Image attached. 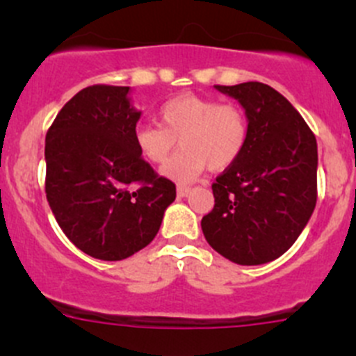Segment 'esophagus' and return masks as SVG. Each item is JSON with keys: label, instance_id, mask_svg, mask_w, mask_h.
<instances>
[{"label": "esophagus", "instance_id": "1", "mask_svg": "<svg viewBox=\"0 0 356 356\" xmlns=\"http://www.w3.org/2000/svg\"><path fill=\"white\" fill-rule=\"evenodd\" d=\"M189 191H191V188H188V186H177V196H188Z\"/></svg>", "mask_w": 356, "mask_h": 356}]
</instances>
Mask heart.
<instances>
[{"label":"heart","mask_w":356,"mask_h":356,"mask_svg":"<svg viewBox=\"0 0 356 356\" xmlns=\"http://www.w3.org/2000/svg\"><path fill=\"white\" fill-rule=\"evenodd\" d=\"M160 125L141 124L136 127L134 141L146 161L161 165L182 145L163 174L174 181H193L210 167L224 170L231 167L245 149L250 122L238 103H220L215 98L182 95L168 99L158 111Z\"/></svg>","instance_id":"1"}]
</instances>
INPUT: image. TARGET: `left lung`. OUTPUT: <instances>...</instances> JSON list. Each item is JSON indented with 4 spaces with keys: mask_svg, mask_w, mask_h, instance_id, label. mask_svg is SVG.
I'll return each mask as SVG.
<instances>
[{
    "mask_svg": "<svg viewBox=\"0 0 356 356\" xmlns=\"http://www.w3.org/2000/svg\"><path fill=\"white\" fill-rule=\"evenodd\" d=\"M250 122L243 153L211 184L201 218L208 245L239 265L275 260L293 246L317 203V139L298 110L261 82L215 86Z\"/></svg>",
    "mask_w": 356,
    "mask_h": 356,
    "instance_id": "1",
    "label": "left lung"
}]
</instances>
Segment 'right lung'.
<instances>
[{
	"mask_svg": "<svg viewBox=\"0 0 356 356\" xmlns=\"http://www.w3.org/2000/svg\"><path fill=\"white\" fill-rule=\"evenodd\" d=\"M127 86L95 84L65 103L46 132V198L75 246L117 261L153 241L175 184L134 141L141 113Z\"/></svg>",
	"mask_w": 356,
	"mask_h": 356,
	"instance_id": "add662e5",
	"label": "right lung"
}]
</instances>
